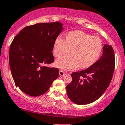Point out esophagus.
I'll use <instances>...</instances> for the list:
<instances>
[{"instance_id": "1", "label": "esophagus", "mask_w": 125, "mask_h": 125, "mask_svg": "<svg viewBox=\"0 0 125 125\" xmlns=\"http://www.w3.org/2000/svg\"><path fill=\"white\" fill-rule=\"evenodd\" d=\"M66 73V72H64L63 70H59V75H60V76H63L64 75H65V73Z\"/></svg>"}]
</instances>
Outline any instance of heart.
Returning <instances> with one entry per match:
<instances>
[{"label":"heart","instance_id":"1","mask_svg":"<svg viewBox=\"0 0 125 125\" xmlns=\"http://www.w3.org/2000/svg\"><path fill=\"white\" fill-rule=\"evenodd\" d=\"M56 60L55 65L63 70H73L81 67L87 68L98 60L102 50L101 39L83 31H75L66 35V39L62 35L54 41L53 53L56 57L70 52Z\"/></svg>","mask_w":125,"mask_h":125}]
</instances>
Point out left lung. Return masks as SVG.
<instances>
[{
    "label": "left lung",
    "instance_id": "obj_1",
    "mask_svg": "<svg viewBox=\"0 0 125 125\" xmlns=\"http://www.w3.org/2000/svg\"><path fill=\"white\" fill-rule=\"evenodd\" d=\"M115 68L112 46H104L101 57L85 70L72 73L71 83L66 86L68 97L73 103L85 105L99 98L111 83Z\"/></svg>",
    "mask_w": 125,
    "mask_h": 125
}]
</instances>
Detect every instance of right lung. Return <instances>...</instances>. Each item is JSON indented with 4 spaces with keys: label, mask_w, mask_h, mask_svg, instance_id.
I'll return each instance as SVG.
<instances>
[{
    "label": "right lung",
    "mask_w": 125,
    "mask_h": 125,
    "mask_svg": "<svg viewBox=\"0 0 125 125\" xmlns=\"http://www.w3.org/2000/svg\"><path fill=\"white\" fill-rule=\"evenodd\" d=\"M62 24L39 23L24 27L10 45L9 60L15 86L31 96L45 93L59 77V69L45 65L54 62L52 51Z\"/></svg>",
    "instance_id": "right-lung-1"
}]
</instances>
